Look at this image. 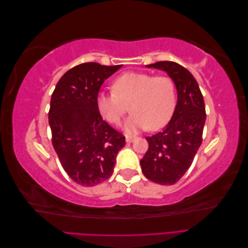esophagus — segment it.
<instances>
[{
    "instance_id": "1",
    "label": "esophagus",
    "mask_w": 248,
    "mask_h": 248,
    "mask_svg": "<svg viewBox=\"0 0 248 248\" xmlns=\"http://www.w3.org/2000/svg\"><path fill=\"white\" fill-rule=\"evenodd\" d=\"M136 137H129V136H126L125 140H126V142H133L134 140H136Z\"/></svg>"
}]
</instances>
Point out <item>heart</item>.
Returning a JSON list of instances; mask_svg holds the SVG:
<instances>
[{"label":"heart","mask_w":248,"mask_h":248,"mask_svg":"<svg viewBox=\"0 0 248 248\" xmlns=\"http://www.w3.org/2000/svg\"><path fill=\"white\" fill-rule=\"evenodd\" d=\"M114 91L98 94L97 109L108 122L119 124L130 104L132 115L124 124V129L128 133L147 128L160 129L174 115L176 86L169 77L127 72L115 80Z\"/></svg>","instance_id":"obj_1"}]
</instances>
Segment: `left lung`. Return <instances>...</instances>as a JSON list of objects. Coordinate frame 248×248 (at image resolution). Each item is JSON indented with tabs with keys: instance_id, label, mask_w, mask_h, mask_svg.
I'll return each instance as SVG.
<instances>
[{
	"instance_id": "8db88e82",
	"label": "left lung",
	"mask_w": 248,
	"mask_h": 248,
	"mask_svg": "<svg viewBox=\"0 0 248 248\" xmlns=\"http://www.w3.org/2000/svg\"><path fill=\"white\" fill-rule=\"evenodd\" d=\"M147 67L168 73L175 82L178 99L169 124L160 132L146 138L149 148L140 163L146 178L160 185H171L189 169L202 144L205 102L196 78L183 66L161 61Z\"/></svg>"
}]
</instances>
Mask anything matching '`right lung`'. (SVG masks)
I'll return each mask as SVG.
<instances>
[{
    "label": "right lung",
    "mask_w": 248,
    "mask_h": 248,
    "mask_svg": "<svg viewBox=\"0 0 248 248\" xmlns=\"http://www.w3.org/2000/svg\"><path fill=\"white\" fill-rule=\"evenodd\" d=\"M122 65L82 63L60 78L51 95V141L65 171L81 186H94L114 171L125 137L110 127L96 106L100 87Z\"/></svg>",
    "instance_id": "obj_1"
}]
</instances>
